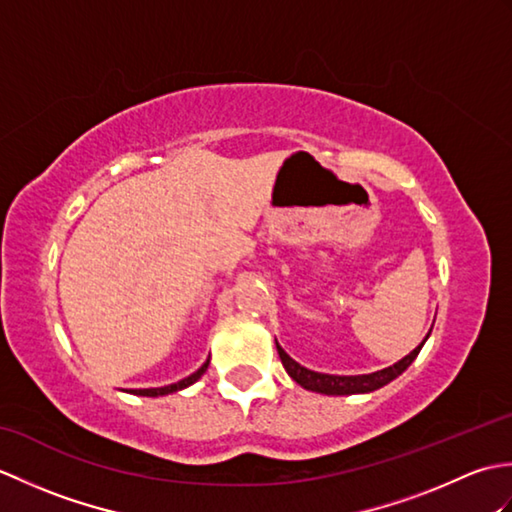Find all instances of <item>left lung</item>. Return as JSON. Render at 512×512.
<instances>
[{"mask_svg": "<svg viewBox=\"0 0 512 512\" xmlns=\"http://www.w3.org/2000/svg\"><path fill=\"white\" fill-rule=\"evenodd\" d=\"M431 334V330H429ZM429 334L424 336V341L429 339ZM424 341L416 347V350L409 352L405 358H400L398 363L389 365L385 369H378V372L372 374H358V376H336V374H321V372H314V369H308L299 365L295 358H290L284 347H281L277 341V352L281 363H284L288 376L299 383L303 389H310V391H317V394H325V396H350V394H369V391H376L380 387H385L391 380L398 378L405 369L416 361V356L420 354Z\"/></svg>", "mask_w": 512, "mask_h": 512, "instance_id": "1", "label": "left lung"}]
</instances>
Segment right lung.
Here are the masks:
<instances>
[{
    "mask_svg": "<svg viewBox=\"0 0 512 512\" xmlns=\"http://www.w3.org/2000/svg\"><path fill=\"white\" fill-rule=\"evenodd\" d=\"M206 367H209V361H206V363L198 369V372H193L191 376L178 380V383H171V385H165V387H151V389H132V391H129V394H134V396H149V398L176 394V391H182V389L191 387L193 383H198V380L202 378V374L206 372Z\"/></svg>",
    "mask_w": 512,
    "mask_h": 512,
    "instance_id": "right-lung-1",
    "label": "right lung"
}]
</instances>
